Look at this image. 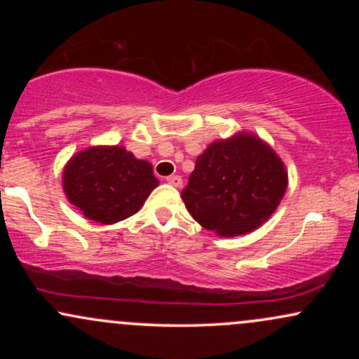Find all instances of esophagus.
<instances>
[{
    "label": "esophagus",
    "instance_id": "obj_1",
    "mask_svg": "<svg viewBox=\"0 0 359 359\" xmlns=\"http://www.w3.org/2000/svg\"><path fill=\"white\" fill-rule=\"evenodd\" d=\"M167 182L170 185H174V187H177V189L182 187V179H180L179 175H168Z\"/></svg>",
    "mask_w": 359,
    "mask_h": 359
}]
</instances>
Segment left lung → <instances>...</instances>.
I'll return each instance as SVG.
<instances>
[{
    "label": "left lung",
    "instance_id": "8db88e82",
    "mask_svg": "<svg viewBox=\"0 0 359 359\" xmlns=\"http://www.w3.org/2000/svg\"><path fill=\"white\" fill-rule=\"evenodd\" d=\"M287 184L285 165L273 148L255 135L238 133L197 156L182 201L203 228L238 236L269 219Z\"/></svg>",
    "mask_w": 359,
    "mask_h": 359
}]
</instances>
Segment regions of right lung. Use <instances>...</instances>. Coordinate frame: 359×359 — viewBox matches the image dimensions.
Wrapping results in <instances>:
<instances>
[{
	"instance_id": "add662e5",
	"label": "right lung",
	"mask_w": 359,
	"mask_h": 359,
	"mask_svg": "<svg viewBox=\"0 0 359 359\" xmlns=\"http://www.w3.org/2000/svg\"><path fill=\"white\" fill-rule=\"evenodd\" d=\"M62 185L88 219L113 224L138 212L158 180L151 163L125 147H90L69 160Z\"/></svg>"
}]
</instances>
